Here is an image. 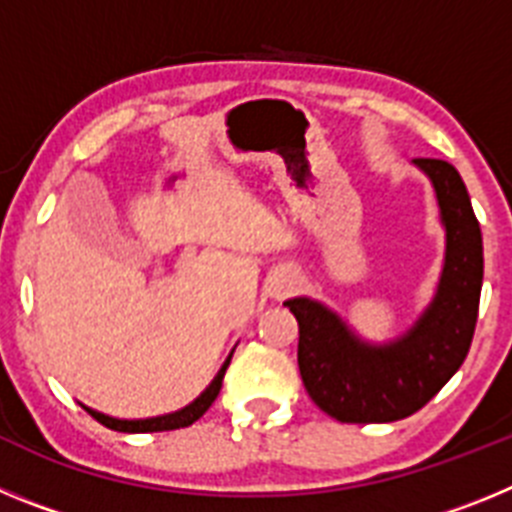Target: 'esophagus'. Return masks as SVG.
<instances>
[{
    "label": "esophagus",
    "instance_id": "1",
    "mask_svg": "<svg viewBox=\"0 0 512 512\" xmlns=\"http://www.w3.org/2000/svg\"><path fill=\"white\" fill-rule=\"evenodd\" d=\"M295 289H297V274L289 269L277 271L269 282V295L274 297V300H284V297L292 295Z\"/></svg>",
    "mask_w": 512,
    "mask_h": 512
}]
</instances>
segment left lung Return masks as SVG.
Masks as SVG:
<instances>
[{"label":"left lung","mask_w":512,"mask_h":512,"mask_svg":"<svg viewBox=\"0 0 512 512\" xmlns=\"http://www.w3.org/2000/svg\"><path fill=\"white\" fill-rule=\"evenodd\" d=\"M436 189L446 259L436 297L397 341L374 346L336 312L307 297L287 300L297 318V364L307 395L341 423H392L438 395L472 346L482 292V230L459 171L441 158H415Z\"/></svg>","instance_id":"obj_1"}]
</instances>
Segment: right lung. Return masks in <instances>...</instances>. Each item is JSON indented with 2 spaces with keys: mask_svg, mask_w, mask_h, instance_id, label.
Listing matches in <instances>:
<instances>
[{
  "mask_svg": "<svg viewBox=\"0 0 512 512\" xmlns=\"http://www.w3.org/2000/svg\"><path fill=\"white\" fill-rule=\"evenodd\" d=\"M230 356H228V361L223 364V369L217 372V377L212 379L210 387H207V390L202 392V395L197 397L192 405H187V408H182V410H176V413L158 415V418H146V420H117V418H110V415L97 413V410H92V408H84V410H87L94 420H99L104 428H112V431H120V433H158V431H176V428H187V425H192L194 420H200L202 415L210 410L212 402L217 400V395H220V387H223V377H225V369H228V364H230Z\"/></svg>",
  "mask_w": 512,
  "mask_h": 512,
  "instance_id": "1",
  "label": "right lung"
}]
</instances>
